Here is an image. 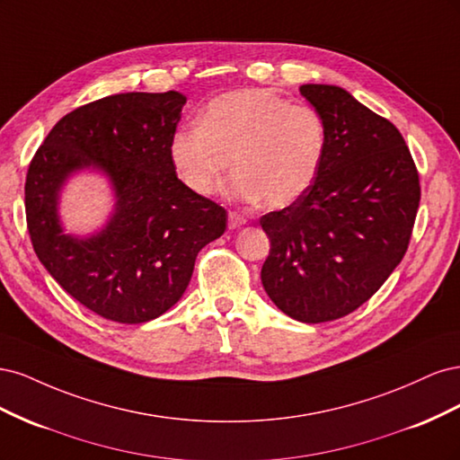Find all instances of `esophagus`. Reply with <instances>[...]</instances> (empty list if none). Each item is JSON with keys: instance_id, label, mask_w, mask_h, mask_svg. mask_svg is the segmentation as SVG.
<instances>
[{"instance_id": "obj_1", "label": "esophagus", "mask_w": 460, "mask_h": 460, "mask_svg": "<svg viewBox=\"0 0 460 460\" xmlns=\"http://www.w3.org/2000/svg\"><path fill=\"white\" fill-rule=\"evenodd\" d=\"M247 222V218L243 217V215H240V213H235V211H230L228 213V226L230 228H240V226H243Z\"/></svg>"}]
</instances>
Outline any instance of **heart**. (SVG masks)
Here are the masks:
<instances>
[{
	"label": "heart",
	"instance_id": "b5f03b06",
	"mask_svg": "<svg viewBox=\"0 0 460 460\" xmlns=\"http://www.w3.org/2000/svg\"><path fill=\"white\" fill-rule=\"evenodd\" d=\"M326 149L328 127L318 109L249 88L208 102L199 127L172 134L169 155L180 180L199 196H213L234 159V196L282 208L309 191Z\"/></svg>",
	"mask_w": 460,
	"mask_h": 460
}]
</instances>
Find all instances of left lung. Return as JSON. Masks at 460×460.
Masks as SVG:
<instances>
[{"instance_id":"obj_1","label":"left lung","mask_w":460,"mask_h":460,"mask_svg":"<svg viewBox=\"0 0 460 460\" xmlns=\"http://www.w3.org/2000/svg\"><path fill=\"white\" fill-rule=\"evenodd\" d=\"M328 127V149L301 199L261 217L270 240L261 282L299 323L353 313L382 288L411 242L419 171L401 132L340 86L303 84Z\"/></svg>"}]
</instances>
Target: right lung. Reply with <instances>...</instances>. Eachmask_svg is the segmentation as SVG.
I'll return each mask as SVG.
<instances>
[{
    "mask_svg": "<svg viewBox=\"0 0 460 460\" xmlns=\"http://www.w3.org/2000/svg\"><path fill=\"white\" fill-rule=\"evenodd\" d=\"M186 95L115 93L65 115L26 172L24 208L46 270L86 309L120 324L161 316L182 297L201 249L226 230L225 207L178 180L169 155ZM84 168L116 191L108 225L88 239L65 234L58 193Z\"/></svg>",
    "mask_w": 460,
    "mask_h": 460,
    "instance_id": "obj_1",
    "label": "right lung"
}]
</instances>
